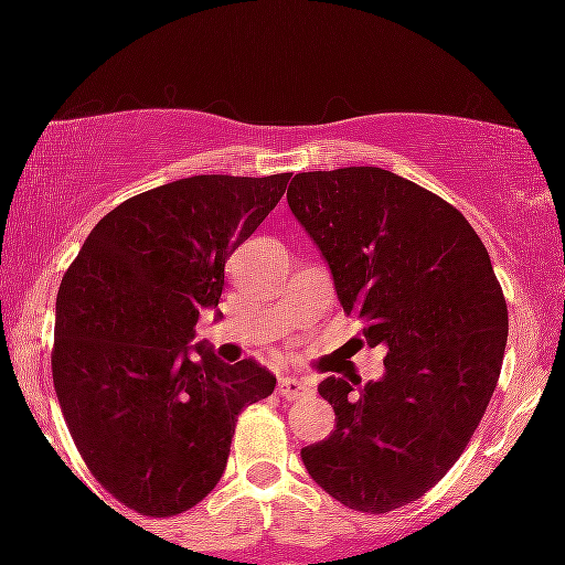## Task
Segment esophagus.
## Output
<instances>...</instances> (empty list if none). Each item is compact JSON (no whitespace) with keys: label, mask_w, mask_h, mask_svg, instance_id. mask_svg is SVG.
Here are the masks:
<instances>
[{"label":"esophagus","mask_w":565,"mask_h":565,"mask_svg":"<svg viewBox=\"0 0 565 565\" xmlns=\"http://www.w3.org/2000/svg\"><path fill=\"white\" fill-rule=\"evenodd\" d=\"M310 387L305 385L302 380H297V377H281L278 380V387H276V393L281 395L284 401H297V398H302L305 393H308Z\"/></svg>","instance_id":"obj_1"}]
</instances>
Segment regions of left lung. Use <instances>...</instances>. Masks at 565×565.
I'll list each match as a JSON object with an SVG mask.
<instances>
[{"instance_id": "left-lung-1", "label": "left lung", "mask_w": 565, "mask_h": 565, "mask_svg": "<svg viewBox=\"0 0 565 565\" xmlns=\"http://www.w3.org/2000/svg\"><path fill=\"white\" fill-rule=\"evenodd\" d=\"M287 201L342 310L387 348L377 382H321L337 427L302 462L350 510L404 508L457 462L497 387L508 302L489 252L457 206L380 167L300 172Z\"/></svg>"}]
</instances>
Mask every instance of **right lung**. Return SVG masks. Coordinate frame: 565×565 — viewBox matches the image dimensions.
I'll list each match as a JSON object with an SVG mask.
<instances>
[{
	"label": "right lung",
	"instance_id": "right-lung-1",
	"mask_svg": "<svg viewBox=\"0 0 565 565\" xmlns=\"http://www.w3.org/2000/svg\"><path fill=\"white\" fill-rule=\"evenodd\" d=\"M291 172L196 174L127 199L95 225L55 302L53 382L95 481L151 518L215 489L238 414L276 377L188 345L217 308L225 263L281 201ZM196 349L199 356H191Z\"/></svg>",
	"mask_w": 565,
	"mask_h": 565
}]
</instances>
